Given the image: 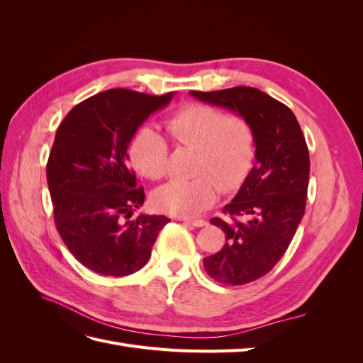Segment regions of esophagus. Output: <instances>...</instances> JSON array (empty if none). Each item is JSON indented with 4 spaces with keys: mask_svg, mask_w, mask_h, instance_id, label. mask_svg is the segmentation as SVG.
<instances>
[{
    "mask_svg": "<svg viewBox=\"0 0 363 363\" xmlns=\"http://www.w3.org/2000/svg\"><path fill=\"white\" fill-rule=\"evenodd\" d=\"M182 219V221H184L186 224H191L194 227H204L207 225V223L204 221V219H194V218H179Z\"/></svg>",
    "mask_w": 363,
    "mask_h": 363,
    "instance_id": "1",
    "label": "esophagus"
}]
</instances>
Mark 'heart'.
<instances>
[{
    "instance_id": "1",
    "label": "heart",
    "mask_w": 363,
    "mask_h": 363,
    "mask_svg": "<svg viewBox=\"0 0 363 363\" xmlns=\"http://www.w3.org/2000/svg\"><path fill=\"white\" fill-rule=\"evenodd\" d=\"M174 144L195 148L192 180H174L152 194V204L169 215H199L211 207L219 189L232 192L247 179L256 156L255 130L242 116L192 103L175 111L164 123ZM139 174L160 180L168 172L169 147L159 131L139 128L128 148Z\"/></svg>"
}]
</instances>
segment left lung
<instances>
[{"label": "left lung", "mask_w": 363, "mask_h": 363, "mask_svg": "<svg viewBox=\"0 0 363 363\" xmlns=\"http://www.w3.org/2000/svg\"><path fill=\"white\" fill-rule=\"evenodd\" d=\"M191 95L236 112L255 130L256 164L224 206L227 219H211L225 233V244L203 260L206 272L219 283L255 281L276 267L304 215L311 169L306 139L291 108L256 87Z\"/></svg>", "instance_id": "left-lung-1"}]
</instances>
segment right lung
I'll return each mask as SVG.
<instances>
[{"label":"right lung","mask_w":363,"mask_h":363,"mask_svg":"<svg viewBox=\"0 0 363 363\" xmlns=\"http://www.w3.org/2000/svg\"><path fill=\"white\" fill-rule=\"evenodd\" d=\"M171 98L108 89L71 108L56 131L47 163L54 223L72 256L96 274L123 277L145 267L169 223L163 215L130 221L145 192L136 186L127 148L138 127Z\"/></svg>","instance_id":"right-lung-1"}]
</instances>
